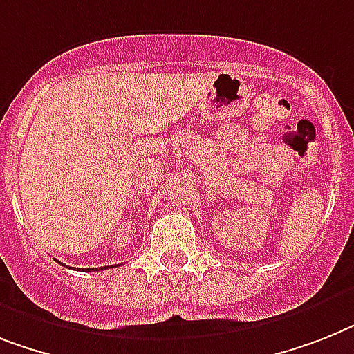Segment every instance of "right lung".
<instances>
[{
    "mask_svg": "<svg viewBox=\"0 0 354 354\" xmlns=\"http://www.w3.org/2000/svg\"><path fill=\"white\" fill-rule=\"evenodd\" d=\"M101 271V270H104V268H90V270L88 271ZM84 271H86V270H84Z\"/></svg>",
    "mask_w": 354,
    "mask_h": 354,
    "instance_id": "right-lung-1",
    "label": "right lung"
}]
</instances>
